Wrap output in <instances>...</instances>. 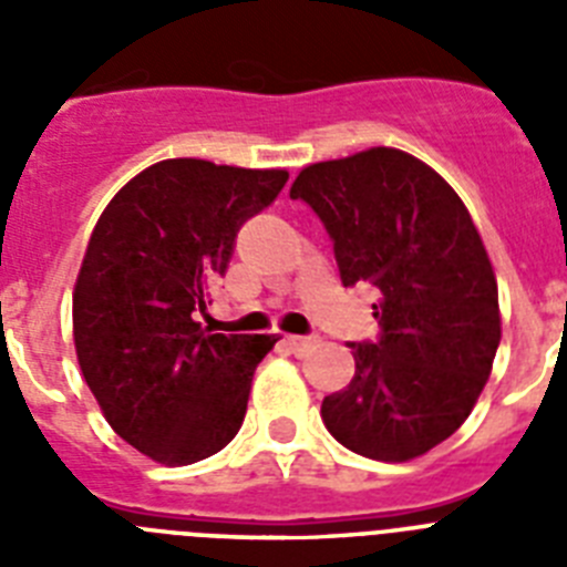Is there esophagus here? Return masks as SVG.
Here are the masks:
<instances>
[{
	"label": "esophagus",
	"instance_id": "esophagus-1",
	"mask_svg": "<svg viewBox=\"0 0 567 567\" xmlns=\"http://www.w3.org/2000/svg\"><path fill=\"white\" fill-rule=\"evenodd\" d=\"M284 343H287L295 354H303V352H309L315 343H318V338H315V334H287V338H284Z\"/></svg>",
	"mask_w": 567,
	"mask_h": 567
}]
</instances>
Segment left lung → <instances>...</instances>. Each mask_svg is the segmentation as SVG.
Instances as JSON below:
<instances>
[{
    "instance_id": "left-lung-1",
    "label": "left lung",
    "mask_w": 567,
    "mask_h": 567,
    "mask_svg": "<svg viewBox=\"0 0 567 567\" xmlns=\"http://www.w3.org/2000/svg\"><path fill=\"white\" fill-rule=\"evenodd\" d=\"M292 198L327 227L343 287L372 284L378 340L349 343L354 378L320 417L349 452L403 463L452 437L499 346L497 278L468 209L392 147L300 169Z\"/></svg>"
}]
</instances>
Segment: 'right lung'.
Masks as SVG:
<instances>
[{
	"instance_id": "add662e5",
	"label": "right lung",
	"mask_w": 567,
	"mask_h": 567,
	"mask_svg": "<svg viewBox=\"0 0 567 567\" xmlns=\"http://www.w3.org/2000/svg\"><path fill=\"white\" fill-rule=\"evenodd\" d=\"M287 169L167 158L115 193L73 292V340L113 432L164 465L213 457L238 434L275 334H209L195 320L238 229Z\"/></svg>"
}]
</instances>
